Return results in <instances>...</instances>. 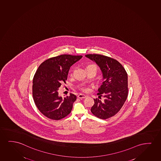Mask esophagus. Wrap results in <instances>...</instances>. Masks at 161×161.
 I'll use <instances>...</instances> for the list:
<instances>
[{"mask_svg":"<svg viewBox=\"0 0 161 161\" xmlns=\"http://www.w3.org/2000/svg\"><path fill=\"white\" fill-rule=\"evenodd\" d=\"M77 97H78L79 98H80V99H84V98H86V96L85 95H82V94H80V95L77 96Z\"/></svg>","mask_w":161,"mask_h":161,"instance_id":"obj_1","label":"esophagus"}]
</instances>
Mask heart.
I'll list each match as a JSON object with an SVG mask.
<instances>
[{"label": "heart", "mask_w": 161, "mask_h": 161, "mask_svg": "<svg viewBox=\"0 0 161 161\" xmlns=\"http://www.w3.org/2000/svg\"><path fill=\"white\" fill-rule=\"evenodd\" d=\"M89 69H95L96 71H97V66L96 65H95V64H90V65H88V66H87V70ZM74 71H73L72 73H71V76H73L74 75ZM80 90L82 91V92H88V91H89L88 88H87L86 86H81V87H80Z\"/></svg>", "instance_id": "1"}]
</instances>
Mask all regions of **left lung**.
<instances>
[{
  "label": "left lung",
  "mask_w": 161,
  "mask_h": 161,
  "mask_svg": "<svg viewBox=\"0 0 161 161\" xmlns=\"http://www.w3.org/2000/svg\"><path fill=\"white\" fill-rule=\"evenodd\" d=\"M85 56L99 66L104 80L97 95L99 97L103 96L106 99L103 102L98 98L94 99L95 104L91 111L99 119H108L119 112L126 100L127 73L118 61L112 58L96 54Z\"/></svg>",
  "instance_id": "1"
}]
</instances>
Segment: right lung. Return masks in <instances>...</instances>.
<instances>
[{
  "label": "right lung",
  "mask_w": 161,
  "mask_h": 161,
  "mask_svg": "<svg viewBox=\"0 0 161 161\" xmlns=\"http://www.w3.org/2000/svg\"><path fill=\"white\" fill-rule=\"evenodd\" d=\"M82 55L63 54L45 60L33 76L32 96L40 112L48 118L59 120L70 113L76 96L70 93L63 98L58 90L62 83H66L70 66Z\"/></svg>",
  "instance_id": "obj_1"
}]
</instances>
